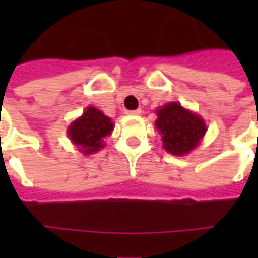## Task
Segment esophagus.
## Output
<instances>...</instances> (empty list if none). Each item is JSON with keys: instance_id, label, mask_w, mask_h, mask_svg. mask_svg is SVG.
<instances>
[{"instance_id": "1", "label": "esophagus", "mask_w": 258, "mask_h": 258, "mask_svg": "<svg viewBox=\"0 0 258 258\" xmlns=\"http://www.w3.org/2000/svg\"><path fill=\"white\" fill-rule=\"evenodd\" d=\"M127 114H131V116H138V114H141L142 113V110L141 109H135V110H127Z\"/></svg>"}]
</instances>
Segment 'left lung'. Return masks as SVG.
I'll return each instance as SVG.
<instances>
[{
    "label": "left lung",
    "mask_w": 258,
    "mask_h": 258,
    "mask_svg": "<svg viewBox=\"0 0 258 258\" xmlns=\"http://www.w3.org/2000/svg\"><path fill=\"white\" fill-rule=\"evenodd\" d=\"M156 130L162 135L163 149L174 156H185L196 149L207 131L198 113L178 102H168L156 109Z\"/></svg>",
    "instance_id": "8db88e82"
}]
</instances>
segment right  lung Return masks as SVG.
Segmentation results:
<instances>
[{
	"instance_id": "1",
	"label": "right lung",
	"mask_w": 258,
	"mask_h": 258,
	"mask_svg": "<svg viewBox=\"0 0 258 258\" xmlns=\"http://www.w3.org/2000/svg\"><path fill=\"white\" fill-rule=\"evenodd\" d=\"M114 124L102 110L88 106L83 114L70 123L68 137L77 151L83 155H92L105 148V138L112 135Z\"/></svg>"
}]
</instances>
